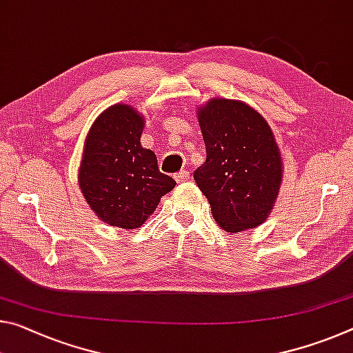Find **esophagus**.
Listing matches in <instances>:
<instances>
[{"label":"esophagus","mask_w":353,"mask_h":353,"mask_svg":"<svg viewBox=\"0 0 353 353\" xmlns=\"http://www.w3.org/2000/svg\"><path fill=\"white\" fill-rule=\"evenodd\" d=\"M188 179H190V174H188L187 171H181V172H177V174H176V181L179 183L185 182V181H188Z\"/></svg>","instance_id":"34e87169"}]
</instances>
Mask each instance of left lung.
<instances>
[{
	"label": "left lung",
	"mask_w": 353,
	"mask_h": 353,
	"mask_svg": "<svg viewBox=\"0 0 353 353\" xmlns=\"http://www.w3.org/2000/svg\"><path fill=\"white\" fill-rule=\"evenodd\" d=\"M205 161L194 171L215 221L240 232L265 221L283 181L279 148L267 121L250 105L212 99L199 106Z\"/></svg>",
	"instance_id": "1"
}]
</instances>
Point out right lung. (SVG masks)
Masks as SVG:
<instances>
[{
    "label": "right lung",
    "mask_w": 353,
    "mask_h": 353,
    "mask_svg": "<svg viewBox=\"0 0 353 353\" xmlns=\"http://www.w3.org/2000/svg\"><path fill=\"white\" fill-rule=\"evenodd\" d=\"M144 117L117 103L89 128L78 185L86 203L106 225L135 229L154 214L176 181L160 172L157 157L141 146Z\"/></svg>",
    "instance_id": "obj_1"
}]
</instances>
